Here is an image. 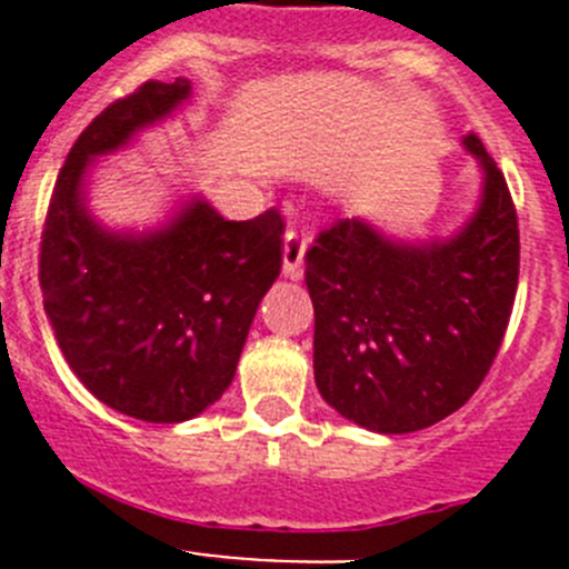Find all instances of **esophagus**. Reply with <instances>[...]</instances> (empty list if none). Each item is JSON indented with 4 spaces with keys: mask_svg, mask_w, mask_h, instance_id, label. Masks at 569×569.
I'll use <instances>...</instances> for the list:
<instances>
[{
    "mask_svg": "<svg viewBox=\"0 0 569 569\" xmlns=\"http://www.w3.org/2000/svg\"><path fill=\"white\" fill-rule=\"evenodd\" d=\"M305 248H308V233L296 224H290L288 233H284V261H281V270L290 279H301V259H305Z\"/></svg>",
    "mask_w": 569,
    "mask_h": 569,
    "instance_id": "1",
    "label": "esophagus"
}]
</instances>
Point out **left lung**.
Here are the masks:
<instances>
[{
  "label": "left lung",
  "instance_id": "8db88e82",
  "mask_svg": "<svg viewBox=\"0 0 569 569\" xmlns=\"http://www.w3.org/2000/svg\"><path fill=\"white\" fill-rule=\"evenodd\" d=\"M485 188L445 241L401 244L339 219L305 253L316 387L376 433H413L456 413L485 381L519 288V216L505 173L465 136Z\"/></svg>",
  "mask_w": 569,
  "mask_h": 569
}]
</instances>
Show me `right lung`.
I'll list each match as a JSON object with an SVG mask.
<instances>
[{"label":"right lung","instance_id":"obj_1","mask_svg":"<svg viewBox=\"0 0 569 569\" xmlns=\"http://www.w3.org/2000/svg\"><path fill=\"white\" fill-rule=\"evenodd\" d=\"M188 97V79L144 82L82 130L59 170L39 248L44 313L70 370L99 401L153 425L193 419L228 390L281 270L276 208L228 222L193 199L142 236L110 233L88 213V164Z\"/></svg>","mask_w":569,"mask_h":569}]
</instances>
